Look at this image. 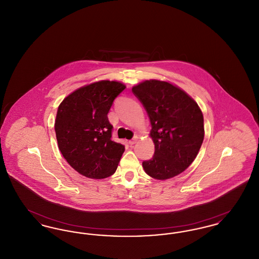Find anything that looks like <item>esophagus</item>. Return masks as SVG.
I'll use <instances>...</instances> for the list:
<instances>
[{
  "instance_id": "34e87169",
  "label": "esophagus",
  "mask_w": 259,
  "mask_h": 259,
  "mask_svg": "<svg viewBox=\"0 0 259 259\" xmlns=\"http://www.w3.org/2000/svg\"><path fill=\"white\" fill-rule=\"evenodd\" d=\"M139 140V138L138 137H135L134 139H132V140H130L129 141V145H131V146H133V145H135L136 143H137V141Z\"/></svg>"
}]
</instances>
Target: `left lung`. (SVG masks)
Listing matches in <instances>:
<instances>
[{"mask_svg":"<svg viewBox=\"0 0 259 259\" xmlns=\"http://www.w3.org/2000/svg\"><path fill=\"white\" fill-rule=\"evenodd\" d=\"M151 123L149 137L154 155L143 162L149 177L164 181L174 178L194 161L202 146L204 117L197 103L169 81L149 79L132 88Z\"/></svg>","mask_w":259,"mask_h":259,"instance_id":"obj_1","label":"left lung"}]
</instances>
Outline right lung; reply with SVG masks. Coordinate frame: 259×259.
Instances as JSON below:
<instances>
[{"label":"right lung","instance_id":"right-lung-1","mask_svg":"<svg viewBox=\"0 0 259 259\" xmlns=\"http://www.w3.org/2000/svg\"><path fill=\"white\" fill-rule=\"evenodd\" d=\"M125 87L116 80L96 81L74 90L58 107V148L69 165L87 178L106 179L117 169L125 148L111 140L108 112Z\"/></svg>","mask_w":259,"mask_h":259}]
</instances>
